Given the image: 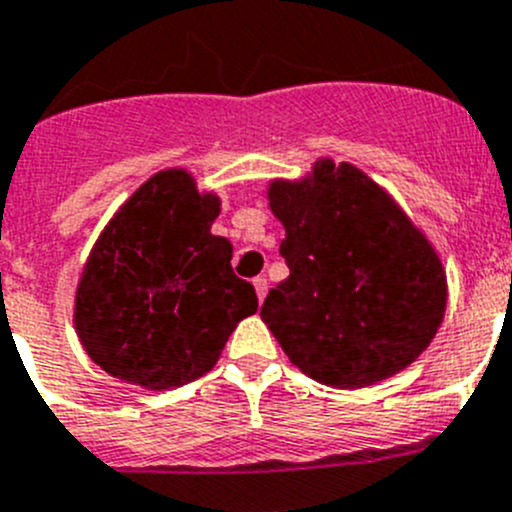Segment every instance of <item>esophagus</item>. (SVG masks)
I'll use <instances>...</instances> for the list:
<instances>
[{"mask_svg":"<svg viewBox=\"0 0 512 512\" xmlns=\"http://www.w3.org/2000/svg\"><path fill=\"white\" fill-rule=\"evenodd\" d=\"M252 285H255V292H257V300H265V295H267V277L265 275H260V277H255V280H252Z\"/></svg>","mask_w":512,"mask_h":512,"instance_id":"obj_1","label":"esophagus"}]
</instances>
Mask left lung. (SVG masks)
I'll return each instance as SVG.
<instances>
[{
    "label": "left lung",
    "mask_w": 512,
    "mask_h": 512,
    "mask_svg": "<svg viewBox=\"0 0 512 512\" xmlns=\"http://www.w3.org/2000/svg\"><path fill=\"white\" fill-rule=\"evenodd\" d=\"M270 210L290 267L260 317L292 365L357 390L405 370L433 342L448 302L443 262L398 202L350 162L322 157L275 180Z\"/></svg>",
    "instance_id": "1"
}]
</instances>
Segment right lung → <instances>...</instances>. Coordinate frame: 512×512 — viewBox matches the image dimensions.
Masks as SVG:
<instances>
[{
    "mask_svg": "<svg viewBox=\"0 0 512 512\" xmlns=\"http://www.w3.org/2000/svg\"><path fill=\"white\" fill-rule=\"evenodd\" d=\"M220 197L187 170L152 175L94 242L74 330L104 372L145 390H172L215 367L237 322L257 312L232 272V245L212 235Z\"/></svg>",
    "mask_w": 512,
    "mask_h": 512,
    "instance_id": "right-lung-1",
    "label": "right lung"
}]
</instances>
